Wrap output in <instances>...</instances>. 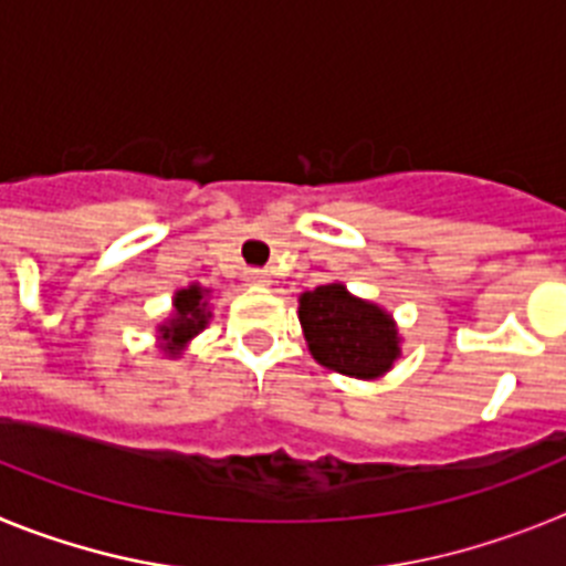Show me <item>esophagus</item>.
Returning <instances> with one entry per match:
<instances>
[{"label": "esophagus", "instance_id": "obj_1", "mask_svg": "<svg viewBox=\"0 0 566 566\" xmlns=\"http://www.w3.org/2000/svg\"><path fill=\"white\" fill-rule=\"evenodd\" d=\"M243 280H247L249 286H269V283H272V274L263 272V269H249V272L243 274Z\"/></svg>", "mask_w": 566, "mask_h": 566}]
</instances>
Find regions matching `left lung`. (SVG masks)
Listing matches in <instances>:
<instances>
[{
	"label": "left lung",
	"mask_w": 566,
	"mask_h": 566,
	"mask_svg": "<svg viewBox=\"0 0 566 566\" xmlns=\"http://www.w3.org/2000/svg\"><path fill=\"white\" fill-rule=\"evenodd\" d=\"M308 354L323 368L354 379H379L402 357L397 319L334 280L297 297Z\"/></svg>",
	"instance_id": "8db88e82"
}]
</instances>
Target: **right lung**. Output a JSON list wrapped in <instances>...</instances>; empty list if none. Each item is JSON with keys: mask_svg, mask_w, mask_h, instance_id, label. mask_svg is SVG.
<instances>
[{"mask_svg": "<svg viewBox=\"0 0 566 566\" xmlns=\"http://www.w3.org/2000/svg\"><path fill=\"white\" fill-rule=\"evenodd\" d=\"M212 319V306H209V289L201 283H189L187 289H178L172 294V312L161 326H155L158 337V352L164 357L175 359L187 352L192 343Z\"/></svg>", "mask_w": 566, "mask_h": 566, "instance_id": "1", "label": "right lung"}]
</instances>
